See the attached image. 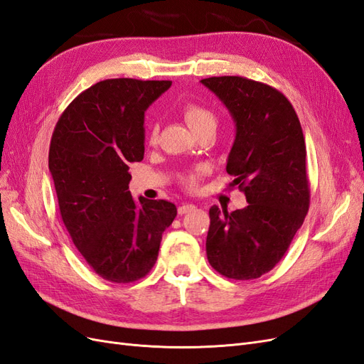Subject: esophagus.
<instances>
[{"label": "esophagus", "instance_id": "esophagus-1", "mask_svg": "<svg viewBox=\"0 0 364 364\" xmlns=\"http://www.w3.org/2000/svg\"><path fill=\"white\" fill-rule=\"evenodd\" d=\"M194 209H196V206H194L193 203H183V205H181V206L178 208V213L182 215V214L194 211Z\"/></svg>", "mask_w": 364, "mask_h": 364}]
</instances>
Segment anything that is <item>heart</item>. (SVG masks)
<instances>
[{
    "mask_svg": "<svg viewBox=\"0 0 364 364\" xmlns=\"http://www.w3.org/2000/svg\"><path fill=\"white\" fill-rule=\"evenodd\" d=\"M182 115H183L186 123H188V126L196 132V134L199 130L205 129V127H211V126L215 127V123H217V117L211 111V109L200 105V103H196V102L185 103L182 106ZM158 135H159L158 124H151L150 129H149V134H147V141H149L150 146L156 144ZM205 173H206V168L200 167V165H199V167L186 171L182 176V181L186 186H188V188H194L197 182H199V179L202 178Z\"/></svg>",
    "mask_w": 364,
    "mask_h": 364,
    "instance_id": "obj_1",
    "label": "heart"
}]
</instances>
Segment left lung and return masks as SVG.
Instances as JSON below:
<instances>
[{
	"label": "left lung",
	"mask_w": 364,
	"mask_h": 364,
	"mask_svg": "<svg viewBox=\"0 0 364 364\" xmlns=\"http://www.w3.org/2000/svg\"><path fill=\"white\" fill-rule=\"evenodd\" d=\"M235 121L226 171L247 206L209 209L206 257L226 278H259L282 259L310 206L305 139L291 103L274 87L238 75L200 80Z\"/></svg>",
	"instance_id": "8db88e82"
}]
</instances>
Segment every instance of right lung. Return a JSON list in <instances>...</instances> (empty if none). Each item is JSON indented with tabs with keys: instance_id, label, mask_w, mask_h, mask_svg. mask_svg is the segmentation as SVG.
I'll list each match as a JSON object with an SVG mask.
<instances>
[{
	"instance_id": "1",
	"label": "right lung",
	"mask_w": 364,
	"mask_h": 364,
	"mask_svg": "<svg viewBox=\"0 0 364 364\" xmlns=\"http://www.w3.org/2000/svg\"><path fill=\"white\" fill-rule=\"evenodd\" d=\"M170 80L107 79L77 95L54 127L48 168L62 222L106 281L134 282L155 266L178 214L167 200L132 199L130 162L144 158V112Z\"/></svg>"
}]
</instances>
